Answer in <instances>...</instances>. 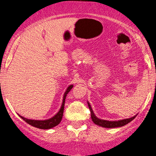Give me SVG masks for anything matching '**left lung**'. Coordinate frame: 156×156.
<instances>
[{
    "label": "left lung",
    "instance_id": "left-lung-1",
    "mask_svg": "<svg viewBox=\"0 0 156 156\" xmlns=\"http://www.w3.org/2000/svg\"><path fill=\"white\" fill-rule=\"evenodd\" d=\"M88 106H89L90 111V115H91V119L92 121L94 122V124L99 125V126H101L103 127H107V128H113V127H122L124 125H127L129 122H131L132 120L135 119L136 115L133 116V117L130 118V119H123V120L120 121H115V122H111V121H106V120H103V119H100L98 118H97V116L94 115V112H93L92 108H91L90 105L89 103H87Z\"/></svg>",
    "mask_w": 156,
    "mask_h": 156
}]
</instances>
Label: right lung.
I'll use <instances>...</instances> for the list:
<instances>
[{
	"mask_svg": "<svg viewBox=\"0 0 156 156\" xmlns=\"http://www.w3.org/2000/svg\"><path fill=\"white\" fill-rule=\"evenodd\" d=\"M73 87V85H70L67 88V90H66L65 94L63 96V100H62V106H61L60 109L58 112L57 114L55 115L53 117H52L51 119H47V120H31V119H28L26 118L23 117V116L20 115L21 117V119H23V120L26 122H27L28 124L33 127H37V128L40 129H50L52 127L56 126V125H59L60 123L61 120L62 119V115H63V111H64V106H65V101H66V95L69 94V91L71 90V89Z\"/></svg>",
	"mask_w": 156,
	"mask_h": 156,
	"instance_id": "obj_1",
	"label": "right lung"
}]
</instances>
